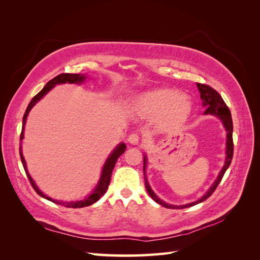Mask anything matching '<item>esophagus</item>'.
<instances>
[{
	"mask_svg": "<svg viewBox=\"0 0 260 260\" xmlns=\"http://www.w3.org/2000/svg\"><path fill=\"white\" fill-rule=\"evenodd\" d=\"M128 141H129L130 144L137 145L140 142V137L137 135V133H131V135L129 136V138H128Z\"/></svg>",
	"mask_w": 260,
	"mask_h": 260,
	"instance_id": "obj_1",
	"label": "esophagus"
}]
</instances>
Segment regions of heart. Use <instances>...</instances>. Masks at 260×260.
Returning a JSON list of instances; mask_svg holds the SVG:
<instances>
[{
    "instance_id": "heart-1",
    "label": "heart",
    "mask_w": 260,
    "mask_h": 260,
    "mask_svg": "<svg viewBox=\"0 0 260 260\" xmlns=\"http://www.w3.org/2000/svg\"><path fill=\"white\" fill-rule=\"evenodd\" d=\"M138 111L147 117L164 115L169 121L185 119L192 109V101L174 89H157L145 92L136 100Z\"/></svg>"
}]
</instances>
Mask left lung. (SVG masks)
Segmentation results:
<instances>
[{"label":"left lung","instance_id":"8db88e82","mask_svg":"<svg viewBox=\"0 0 260 260\" xmlns=\"http://www.w3.org/2000/svg\"><path fill=\"white\" fill-rule=\"evenodd\" d=\"M198 84V88L199 91L201 93V99L203 100V105L206 107V111L204 112L205 115H215L217 117H219L220 119H221L224 128L226 130V151H225V161L223 167L220 171V174L218 176V178L216 179V181L210 186L209 190L206 192V194H204V196L193 203L190 204H186V205H181V206H175V205H169V204L165 203L164 201H161L159 198H157V195L152 191L151 186L148 185L147 180L145 178V187H146V191L149 194V196L156 202L158 203L159 205L164 206V207H167V208H172V209H181V208H186V207H191L196 205V204L202 203L205 200H207L209 196L215 192L216 187L218 186V184L220 183V181L222 180L223 176H224V172L226 171L228 167L230 166L231 160H232V157H233V122H232V117H231V113H230V109L229 107L226 106V104L224 103V101L222 100L221 95L215 90L212 89L211 86L207 85V84H203V83H196ZM144 167H143V171L145 172V168H146V156H144ZM145 176V174H144Z\"/></svg>","mask_w":260,"mask_h":260}]
</instances>
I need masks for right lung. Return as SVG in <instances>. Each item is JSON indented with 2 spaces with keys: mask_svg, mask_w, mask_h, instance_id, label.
<instances>
[{
  "mask_svg": "<svg viewBox=\"0 0 260 260\" xmlns=\"http://www.w3.org/2000/svg\"><path fill=\"white\" fill-rule=\"evenodd\" d=\"M85 78L86 77L84 75H81V74H60L55 78H53L52 80H50L48 83H46L44 88L40 92H39L32 100L30 101V103H29V105L26 109V112H25V115H23L22 129H21V133H20V141H22V139H23V130H25L27 116H28L29 112L31 111V108H32L36 105L37 102L40 101L45 95V94L48 93L53 88V86H55L56 84L66 83V82H68V83H82ZM124 149H125V144L124 143H120L114 149L113 153L108 156L107 160L104 164V167H103V170H102V175H101L100 181H99L98 185L95 186V188H94V191L88 196V198H85L84 200H81V201H77V202H60V201L53 200V199L49 198V196H46L45 194H43L40 190H39L38 186L35 183V181L29 175V172L27 170V166H26V160H25V158H23V155H22V152H21V145L19 146V154H20V159H21V162H22L23 169H25V171H26V175H27V177L30 181L31 185H32V187L35 188V191L39 195L42 196V198H44L46 200H49V201L55 203V204H58V205H61V206H65V207H68V208H81V207H86V206L92 205V204L98 202L102 198V196H103L106 193L108 185H109V182H111L112 172H113V169H114L115 165H116V161L118 159V157L124 153Z\"/></svg>",
  "mask_w": 260,
  "mask_h": 260,
  "instance_id": "right-lung-1",
  "label": "right lung"
}]
</instances>
